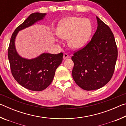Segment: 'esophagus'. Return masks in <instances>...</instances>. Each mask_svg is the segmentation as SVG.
Returning a JSON list of instances; mask_svg holds the SVG:
<instances>
[{"mask_svg": "<svg viewBox=\"0 0 126 126\" xmlns=\"http://www.w3.org/2000/svg\"><path fill=\"white\" fill-rule=\"evenodd\" d=\"M68 57H69V55H68V54H67V53H64L63 54V58L64 59H67L68 58Z\"/></svg>", "mask_w": 126, "mask_h": 126, "instance_id": "esophagus-1", "label": "esophagus"}]
</instances>
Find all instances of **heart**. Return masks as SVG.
<instances>
[{"mask_svg":"<svg viewBox=\"0 0 126 126\" xmlns=\"http://www.w3.org/2000/svg\"><path fill=\"white\" fill-rule=\"evenodd\" d=\"M91 33L90 20L77 16L69 17L61 21L57 29V35L63 39H68V45L73 49L83 47Z\"/></svg>","mask_w":126,"mask_h":126,"instance_id":"1","label":"heart"}]
</instances>
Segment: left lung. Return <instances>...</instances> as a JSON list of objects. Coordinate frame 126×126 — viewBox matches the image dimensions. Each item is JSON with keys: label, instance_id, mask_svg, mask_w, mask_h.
Returning a JSON list of instances; mask_svg holds the SVG:
<instances>
[{"label": "left lung", "instance_id": "8db88e82", "mask_svg": "<svg viewBox=\"0 0 126 126\" xmlns=\"http://www.w3.org/2000/svg\"><path fill=\"white\" fill-rule=\"evenodd\" d=\"M97 29L91 40L72 57L73 79L86 91L99 89L111 79L118 56L111 29L97 16Z\"/></svg>", "mask_w": 126, "mask_h": 126}]
</instances>
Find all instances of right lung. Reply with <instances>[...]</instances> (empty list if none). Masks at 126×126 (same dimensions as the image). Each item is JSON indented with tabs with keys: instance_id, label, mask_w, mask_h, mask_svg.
Instances as JSON below:
<instances>
[{
	"instance_id": "1",
	"label": "right lung",
	"mask_w": 126,
	"mask_h": 126,
	"mask_svg": "<svg viewBox=\"0 0 126 126\" xmlns=\"http://www.w3.org/2000/svg\"><path fill=\"white\" fill-rule=\"evenodd\" d=\"M46 13L31 14L15 29L10 38L8 50L10 70L13 76L21 86L33 91H41L49 86L54 78L55 70L63 60V53L53 54L43 53L33 59L23 58L17 53L14 40L20 30L41 20Z\"/></svg>"
}]
</instances>
